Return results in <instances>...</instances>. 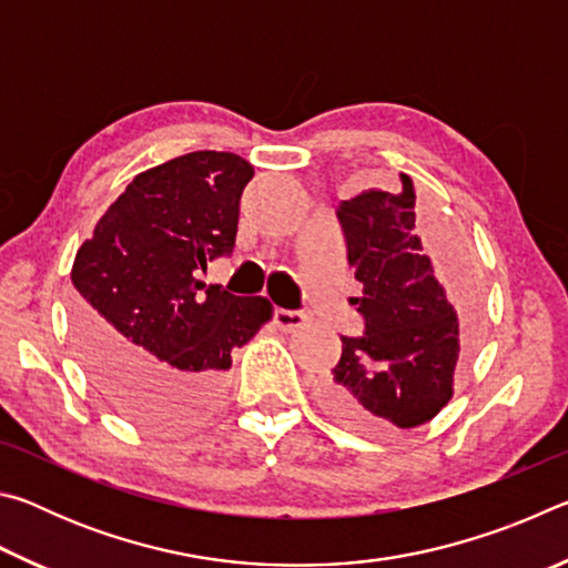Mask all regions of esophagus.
<instances>
[{"label": "esophagus", "mask_w": 568, "mask_h": 568, "mask_svg": "<svg viewBox=\"0 0 568 568\" xmlns=\"http://www.w3.org/2000/svg\"><path fill=\"white\" fill-rule=\"evenodd\" d=\"M273 323L277 325V328H281L283 333H293V331H297V328H303L305 325V315L301 313V311H275V315H273Z\"/></svg>", "instance_id": "obj_1"}]
</instances>
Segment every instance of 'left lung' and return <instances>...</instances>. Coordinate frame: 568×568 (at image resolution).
I'll use <instances>...</instances> for the list:
<instances>
[{
	"instance_id": "8db88e82",
	"label": "left lung",
	"mask_w": 568,
	"mask_h": 568,
	"mask_svg": "<svg viewBox=\"0 0 568 568\" xmlns=\"http://www.w3.org/2000/svg\"><path fill=\"white\" fill-rule=\"evenodd\" d=\"M348 265L363 285L351 305L361 338L341 335V361L323 383V406L343 426L390 436L428 423L454 396L474 305L454 307L416 235V190H365L338 205ZM462 321L458 322L457 318Z\"/></svg>"
}]
</instances>
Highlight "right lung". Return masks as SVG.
<instances>
[{
	"label": "right lung",
	"mask_w": 568,
	"mask_h": 568,
	"mask_svg": "<svg viewBox=\"0 0 568 568\" xmlns=\"http://www.w3.org/2000/svg\"><path fill=\"white\" fill-rule=\"evenodd\" d=\"M253 165L200 150L140 172L77 250L72 328L112 406L155 428H185L217 406L230 353L273 318L263 295L205 285L233 253Z\"/></svg>",
	"instance_id": "add662e5"
}]
</instances>
